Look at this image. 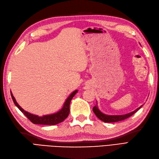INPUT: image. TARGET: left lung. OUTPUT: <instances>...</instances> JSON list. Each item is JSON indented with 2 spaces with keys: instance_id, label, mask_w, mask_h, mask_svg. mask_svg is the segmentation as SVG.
Here are the masks:
<instances>
[{
  "instance_id": "obj_1",
  "label": "left lung",
  "mask_w": 159,
  "mask_h": 159,
  "mask_svg": "<svg viewBox=\"0 0 159 159\" xmlns=\"http://www.w3.org/2000/svg\"><path fill=\"white\" fill-rule=\"evenodd\" d=\"M142 107V105L139 108H138L137 109L134 111L133 112H131L129 113H127L125 115H107L104 114L98 109L97 105H96L93 107L92 109H93V111H94V114L96 115V117H97L99 119L101 120V121L106 123H113V122H117V121H122V120H124L125 119H127L128 117H131V115H133L134 113H136V112L140 109Z\"/></svg>"
}]
</instances>
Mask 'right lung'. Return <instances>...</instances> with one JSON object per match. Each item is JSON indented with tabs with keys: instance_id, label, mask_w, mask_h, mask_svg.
<instances>
[{
	"instance_id": "1",
	"label": "right lung",
	"mask_w": 159,
	"mask_h": 159,
	"mask_svg": "<svg viewBox=\"0 0 159 159\" xmlns=\"http://www.w3.org/2000/svg\"><path fill=\"white\" fill-rule=\"evenodd\" d=\"M77 92V90H75L74 92H73L70 95H69V96L67 98V100H65L63 107H62V109L59 111H58L57 113H53L51 115H43L42 117H39V116L38 115L31 114L28 113V112L24 111L20 106L19 105L18 103L16 101V100H15L13 94L11 92V95L13 100L14 104L17 107L18 109L30 120L31 122H32L33 123H34V124L55 125L58 124V123L63 121L64 120L68 117L69 113V104H70V102L71 101L73 97L75 96Z\"/></svg>"
}]
</instances>
